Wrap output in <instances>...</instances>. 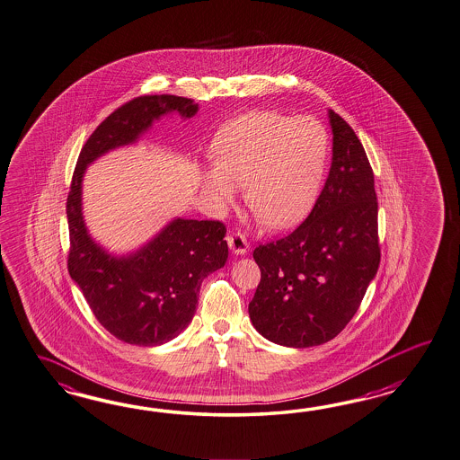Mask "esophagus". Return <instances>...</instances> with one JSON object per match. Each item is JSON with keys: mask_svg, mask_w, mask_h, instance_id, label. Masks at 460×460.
Here are the masks:
<instances>
[{"mask_svg": "<svg viewBox=\"0 0 460 460\" xmlns=\"http://www.w3.org/2000/svg\"><path fill=\"white\" fill-rule=\"evenodd\" d=\"M226 243L232 252H235L236 255H243L248 250L247 238L242 232H230L226 236Z\"/></svg>", "mask_w": 460, "mask_h": 460, "instance_id": "esophagus-1", "label": "esophagus"}]
</instances>
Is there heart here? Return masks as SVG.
Here are the masks:
<instances>
[{"label": "heart", "instance_id": "obj_1", "mask_svg": "<svg viewBox=\"0 0 460 460\" xmlns=\"http://www.w3.org/2000/svg\"><path fill=\"white\" fill-rule=\"evenodd\" d=\"M327 145V131L315 119L252 111L215 137V166L203 173V185L220 203L234 199V183L243 187L260 224L287 228L305 217L317 197Z\"/></svg>", "mask_w": 460, "mask_h": 460}]
</instances>
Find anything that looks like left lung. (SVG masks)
<instances>
[{
  "mask_svg": "<svg viewBox=\"0 0 460 460\" xmlns=\"http://www.w3.org/2000/svg\"><path fill=\"white\" fill-rule=\"evenodd\" d=\"M329 178L310 215L279 240L260 243L259 287L248 314L285 347L332 341L352 320L380 263L374 172L352 127L333 110Z\"/></svg>",
  "mask_w": 460,
  "mask_h": 460,
  "instance_id": "left-lung-1",
  "label": "left lung"
}]
</instances>
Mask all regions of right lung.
Instances as JSON below:
<instances>
[{
	"label": "right lung",
	"instance_id": "right-lung-1",
	"mask_svg": "<svg viewBox=\"0 0 460 460\" xmlns=\"http://www.w3.org/2000/svg\"><path fill=\"white\" fill-rule=\"evenodd\" d=\"M191 98L143 94L108 115L82 152L66 199L70 230L68 271L82 288L94 318L119 341L154 347L177 337L195 315L201 280L222 269L228 257L226 226L220 220L178 218L127 259H115L94 243L83 224L82 178L94 158L135 142L152 121L178 111L197 113Z\"/></svg>",
	"mask_w": 460,
	"mask_h": 460
}]
</instances>
